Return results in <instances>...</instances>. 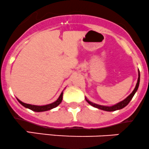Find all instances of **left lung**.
Here are the masks:
<instances>
[{
	"mask_svg": "<svg viewBox=\"0 0 149 149\" xmlns=\"http://www.w3.org/2000/svg\"><path fill=\"white\" fill-rule=\"evenodd\" d=\"M139 84H140V71H139V70H138V81H137L136 86H135V89H134V90L132 91V93H131L130 95H129V96L125 98V99L124 100L121 101V102H118V103L115 104V105H112V106H105V105H98V104L94 103V102H91V101H89V100H88L86 97H85V99H86V102H87L89 104V105H92V106L95 107V108H98V109H100V110H102V111H117V110L122 109V108H125V106H127V105H128V103H129V102H130V100H132V98L133 97V96H134V95H135V92H136L137 90H138V86H139Z\"/></svg>",
	"mask_w": 149,
	"mask_h": 149,
	"instance_id": "1",
	"label": "left lung"
}]
</instances>
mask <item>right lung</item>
<instances>
[{
  "instance_id": "obj_1",
  "label": "right lung",
  "mask_w": 149,
  "mask_h": 149,
  "mask_svg": "<svg viewBox=\"0 0 149 149\" xmlns=\"http://www.w3.org/2000/svg\"><path fill=\"white\" fill-rule=\"evenodd\" d=\"M63 91L61 92L60 95L59 96L58 99L56 101H54L52 103L48 104V105H31V104H27L24 103V102H22L21 100H19V99H17V100L19 101L21 105H22L23 106L25 107V108H29V109L32 110L33 111H36V112H43V111H47L49 110H51L52 108H56L57 106H58L60 103H61L62 100H63Z\"/></svg>"
}]
</instances>
